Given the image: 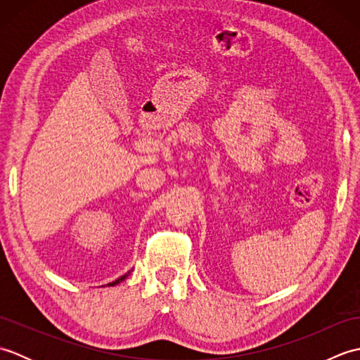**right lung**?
<instances>
[{
  "mask_svg": "<svg viewBox=\"0 0 360 360\" xmlns=\"http://www.w3.org/2000/svg\"><path fill=\"white\" fill-rule=\"evenodd\" d=\"M129 274V272H128ZM128 274H125V275H122L120 278H117L116 281H112V283H110V286H114V285H117V283H120V281H124L127 277H128Z\"/></svg>",
  "mask_w": 360,
  "mask_h": 360,
  "instance_id": "add662e5",
  "label": "right lung"
}]
</instances>
